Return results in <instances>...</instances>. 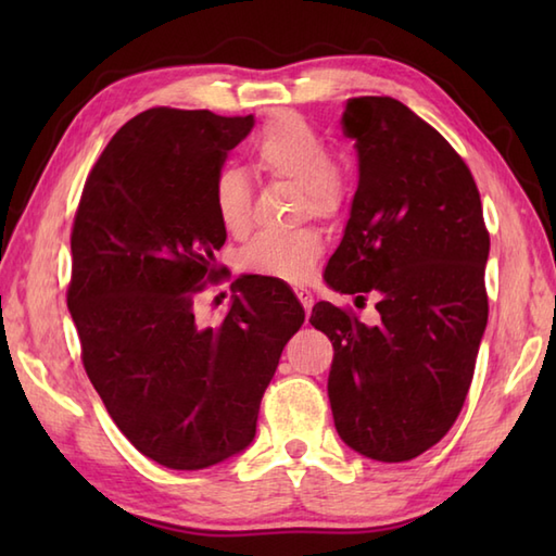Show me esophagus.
<instances>
[{"label": "esophagus", "instance_id": "esophagus-1", "mask_svg": "<svg viewBox=\"0 0 556 556\" xmlns=\"http://www.w3.org/2000/svg\"><path fill=\"white\" fill-rule=\"evenodd\" d=\"M296 299L301 301V305L305 308V313H311V308H313V303H315V299H313V293L308 291V289H296Z\"/></svg>", "mask_w": 556, "mask_h": 556}]
</instances>
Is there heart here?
<instances>
[{
  "label": "heart",
  "mask_w": 556,
  "mask_h": 556,
  "mask_svg": "<svg viewBox=\"0 0 556 556\" xmlns=\"http://www.w3.org/2000/svg\"><path fill=\"white\" fill-rule=\"evenodd\" d=\"M253 162L265 179L296 186L299 217L337 219L349 205V172L329 155L325 138L299 112L279 110L260 126L253 140ZM215 207L229 233H243L251 227L253 195L241 172H219ZM323 251L325 239L315 227L291 233H260L241 248L239 265L245 275L299 285L311 277Z\"/></svg>",
  "instance_id": "b5f03b06"
}]
</instances>
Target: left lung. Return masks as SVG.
<instances>
[{
	"label": "left lung",
	"mask_w": 556,
	"mask_h": 556,
	"mask_svg": "<svg viewBox=\"0 0 556 556\" xmlns=\"http://www.w3.org/2000/svg\"><path fill=\"white\" fill-rule=\"evenodd\" d=\"M358 188L325 279L375 293L380 323L315 303L311 325L332 341L327 394L341 440L399 464L452 430L473 382L488 325L490 231L473 174L446 138L394 98H351Z\"/></svg>",
	"instance_id": "obj_1"
}]
</instances>
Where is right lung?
<instances>
[{
	"mask_svg": "<svg viewBox=\"0 0 556 556\" xmlns=\"http://www.w3.org/2000/svg\"><path fill=\"white\" fill-rule=\"evenodd\" d=\"M253 124V114L140 112L90 169L71 229L66 305L83 368L126 440L174 470L215 466L253 442L281 349L305 320L293 291L267 277L236 279L217 327L193 313L227 241L215 181Z\"/></svg>",
	"mask_w": 556,
	"mask_h": 556,
	"instance_id": "1",
	"label": "right lung"
}]
</instances>
